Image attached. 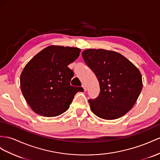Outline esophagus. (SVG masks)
<instances>
[{"label":"esophagus","instance_id":"obj_1","mask_svg":"<svg viewBox=\"0 0 160 160\" xmlns=\"http://www.w3.org/2000/svg\"><path fill=\"white\" fill-rule=\"evenodd\" d=\"M82 88H84V91H87V87H86V85H85L84 84H83L82 85Z\"/></svg>","mask_w":160,"mask_h":160}]
</instances>
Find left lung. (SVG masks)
I'll return each instance as SVG.
<instances>
[{
  "label": "left lung",
  "mask_w": 160,
  "mask_h": 160,
  "mask_svg": "<svg viewBox=\"0 0 160 160\" xmlns=\"http://www.w3.org/2000/svg\"><path fill=\"white\" fill-rule=\"evenodd\" d=\"M82 55L100 86L99 96L88 100L92 112L105 120L125 115L132 108L142 91L141 72L125 57L115 51L87 49Z\"/></svg>",
  "instance_id": "8db88e82"
}]
</instances>
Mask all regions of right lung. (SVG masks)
<instances>
[{
    "label": "right lung",
    "instance_id": "1",
    "mask_svg": "<svg viewBox=\"0 0 160 160\" xmlns=\"http://www.w3.org/2000/svg\"><path fill=\"white\" fill-rule=\"evenodd\" d=\"M80 49L47 47L36 55L20 76L23 95L33 111L40 116L54 117L69 108L73 97L82 87H73V72L68 66L80 55Z\"/></svg>",
    "mask_w": 160,
    "mask_h": 160
}]
</instances>
